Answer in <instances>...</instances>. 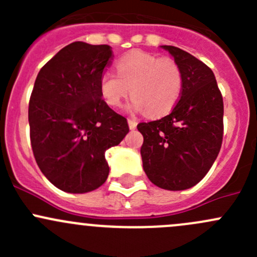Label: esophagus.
<instances>
[{
	"instance_id": "esophagus-1",
	"label": "esophagus",
	"mask_w": 257,
	"mask_h": 257,
	"mask_svg": "<svg viewBox=\"0 0 257 257\" xmlns=\"http://www.w3.org/2000/svg\"><path fill=\"white\" fill-rule=\"evenodd\" d=\"M128 125H129V128L133 131V129L137 128V121L133 120V119H128Z\"/></svg>"
}]
</instances>
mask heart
Instances as JSON below:
<instances>
[{
    "label": "heart",
    "instance_id": "1",
    "mask_svg": "<svg viewBox=\"0 0 257 257\" xmlns=\"http://www.w3.org/2000/svg\"><path fill=\"white\" fill-rule=\"evenodd\" d=\"M116 74L105 72L100 77L103 100L116 108L128 97L132 109L145 110L153 118L172 112L183 88V74L177 61L143 51H132L116 61Z\"/></svg>",
    "mask_w": 257,
    "mask_h": 257
}]
</instances>
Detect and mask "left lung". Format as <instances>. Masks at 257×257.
Here are the masks:
<instances>
[{
    "label": "left lung",
    "instance_id": "1",
    "mask_svg": "<svg viewBox=\"0 0 257 257\" xmlns=\"http://www.w3.org/2000/svg\"><path fill=\"white\" fill-rule=\"evenodd\" d=\"M177 61L183 74L180 99L172 113L139 123L143 169L154 185L185 190L209 172L220 152L224 134V102L211 69L183 49L162 46Z\"/></svg>",
    "mask_w": 257,
    "mask_h": 257
}]
</instances>
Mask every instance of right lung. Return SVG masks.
I'll return each instance as SVG.
<instances>
[{"mask_svg": "<svg viewBox=\"0 0 257 257\" xmlns=\"http://www.w3.org/2000/svg\"><path fill=\"white\" fill-rule=\"evenodd\" d=\"M107 45L73 42L41 68L28 105L33 155L56 188L82 194L105 183V150L129 132L128 121L102 99L100 77L112 63Z\"/></svg>", "mask_w": 257, "mask_h": 257, "instance_id": "right-lung-1", "label": "right lung"}]
</instances>
